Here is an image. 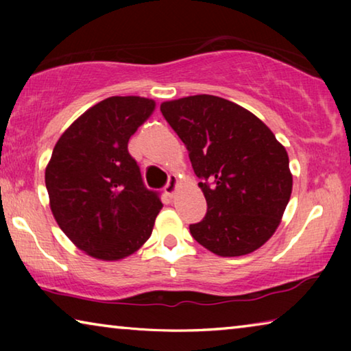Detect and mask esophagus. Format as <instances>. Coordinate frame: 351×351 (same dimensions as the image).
I'll use <instances>...</instances> for the list:
<instances>
[{
	"mask_svg": "<svg viewBox=\"0 0 351 351\" xmlns=\"http://www.w3.org/2000/svg\"><path fill=\"white\" fill-rule=\"evenodd\" d=\"M176 189H178V178H176V175H169L167 184H165V186H164L165 193H169V195H171V197H173L175 192H176Z\"/></svg>",
	"mask_w": 351,
	"mask_h": 351,
	"instance_id": "1",
	"label": "esophagus"
}]
</instances>
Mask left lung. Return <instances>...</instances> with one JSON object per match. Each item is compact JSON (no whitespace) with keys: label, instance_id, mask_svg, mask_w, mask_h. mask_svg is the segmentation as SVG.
<instances>
[{"label":"left lung","instance_id":"1","mask_svg":"<svg viewBox=\"0 0 351 351\" xmlns=\"http://www.w3.org/2000/svg\"><path fill=\"white\" fill-rule=\"evenodd\" d=\"M186 144L207 201L206 217L190 224L201 246L221 257L254 252L271 239L291 197L285 147L252 112L199 94L161 105Z\"/></svg>","mask_w":351,"mask_h":351}]
</instances>
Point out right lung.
<instances>
[{"mask_svg": "<svg viewBox=\"0 0 351 351\" xmlns=\"http://www.w3.org/2000/svg\"><path fill=\"white\" fill-rule=\"evenodd\" d=\"M154 110L150 99L112 96L77 119L54 147L45 181L51 210L74 245L100 260L138 251L162 209L145 187L128 141Z\"/></svg>", "mask_w": 351, "mask_h": 351, "instance_id": "right-lung-1", "label": "right lung"}]
</instances>
